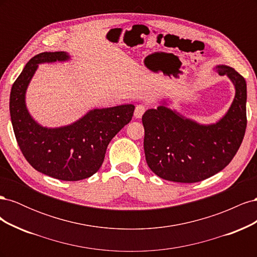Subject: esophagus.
Returning a JSON list of instances; mask_svg holds the SVG:
<instances>
[{
    "label": "esophagus",
    "mask_w": 257,
    "mask_h": 257,
    "mask_svg": "<svg viewBox=\"0 0 257 257\" xmlns=\"http://www.w3.org/2000/svg\"><path fill=\"white\" fill-rule=\"evenodd\" d=\"M145 111H146V107L143 106V105H138V106H136V108H135L134 116H135L136 119H141L142 116H143V114L145 113Z\"/></svg>",
    "instance_id": "obj_1"
}]
</instances>
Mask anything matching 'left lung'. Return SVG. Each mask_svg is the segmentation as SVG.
<instances>
[{
	"label": "left lung",
	"instance_id": "1",
	"mask_svg": "<svg viewBox=\"0 0 257 257\" xmlns=\"http://www.w3.org/2000/svg\"><path fill=\"white\" fill-rule=\"evenodd\" d=\"M235 88V96L225 114L204 124L169 108L162 99L158 108L143 115L144 149L148 166L168 181L193 183L217 174L235 157L246 127V82L234 68L215 65Z\"/></svg>",
	"mask_w": 257,
	"mask_h": 257
}]
</instances>
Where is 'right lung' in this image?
Listing matches in <instances>:
<instances>
[{"instance_id": "obj_1", "label": "right lung", "mask_w": 257, "mask_h": 257, "mask_svg": "<svg viewBox=\"0 0 257 257\" xmlns=\"http://www.w3.org/2000/svg\"><path fill=\"white\" fill-rule=\"evenodd\" d=\"M72 60L68 52H43L31 59L14 82L10 111L15 136L25 158L37 172L63 181H78L102 166L111 139L132 120L135 106L93 108L67 125L47 127L27 107V90L38 65Z\"/></svg>"}]
</instances>
